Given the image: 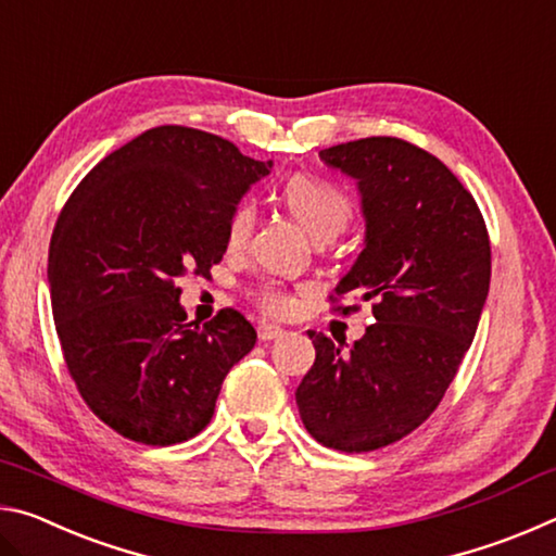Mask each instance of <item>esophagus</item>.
<instances>
[{"label": "esophagus", "mask_w": 556, "mask_h": 556, "mask_svg": "<svg viewBox=\"0 0 556 556\" xmlns=\"http://www.w3.org/2000/svg\"><path fill=\"white\" fill-rule=\"evenodd\" d=\"M257 333H260V341H275V338H281L287 331L281 326H275V324H260Z\"/></svg>", "instance_id": "34e87169"}]
</instances>
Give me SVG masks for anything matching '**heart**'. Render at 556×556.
<instances>
[{
    "instance_id": "b5f03b06",
    "label": "heart",
    "mask_w": 556,
    "mask_h": 556,
    "mask_svg": "<svg viewBox=\"0 0 556 556\" xmlns=\"http://www.w3.org/2000/svg\"><path fill=\"white\" fill-rule=\"evenodd\" d=\"M281 201L289 208V213L304 225V230L312 235L316 242H328L341 235L348 223L353 220V201L341 188L321 181L314 176H291L285 191H281ZM257 220V205L252 201H240L235 205L228 220V244L230 248H242L250 240L252 230H255ZM257 306L265 314L271 316H287L296 308L294 291H289L279 281H262V285L252 291Z\"/></svg>"
}]
</instances>
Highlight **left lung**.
Returning <instances> with one entry per match:
<instances>
[{"mask_svg": "<svg viewBox=\"0 0 556 556\" xmlns=\"http://www.w3.org/2000/svg\"><path fill=\"white\" fill-rule=\"evenodd\" d=\"M357 178L365 250L336 287L333 312L353 294L375 324L351 351L324 333L296 388L318 444L365 454L394 444L431 417L473 343L491 287V240L481 208L434 154L397 137H368L318 152Z\"/></svg>", "mask_w": 556, "mask_h": 556, "instance_id": "8db88e82", "label": "left lung"}]
</instances>
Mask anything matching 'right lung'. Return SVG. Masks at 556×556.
<instances>
[{"mask_svg": "<svg viewBox=\"0 0 556 556\" xmlns=\"http://www.w3.org/2000/svg\"><path fill=\"white\" fill-rule=\"evenodd\" d=\"M269 166L211 131L164 125L108 154L65 201L49 248L55 333L80 397L119 437L193 439L255 348L235 308L186 324L176 279L211 277L230 213Z\"/></svg>", "mask_w": 556, "mask_h": 556, "instance_id": "right-lung-1", "label": "right lung"}]
</instances>
